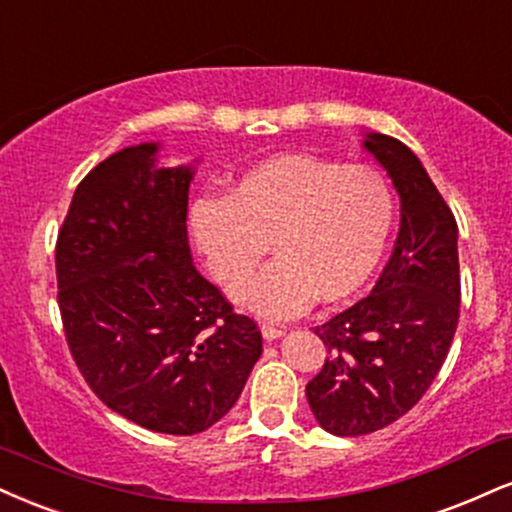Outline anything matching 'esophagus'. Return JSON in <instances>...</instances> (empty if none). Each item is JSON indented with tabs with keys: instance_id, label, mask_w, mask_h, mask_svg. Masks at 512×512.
Segmentation results:
<instances>
[{
	"instance_id": "esophagus-1",
	"label": "esophagus",
	"mask_w": 512,
	"mask_h": 512,
	"mask_svg": "<svg viewBox=\"0 0 512 512\" xmlns=\"http://www.w3.org/2000/svg\"><path fill=\"white\" fill-rule=\"evenodd\" d=\"M260 331H262V336L267 338V341H274V338H281L283 336L281 326H274V324H262Z\"/></svg>"
}]
</instances>
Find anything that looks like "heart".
I'll return each mask as SVG.
<instances>
[{"instance_id": "heart-1", "label": "heart", "mask_w": 512, "mask_h": 512, "mask_svg": "<svg viewBox=\"0 0 512 512\" xmlns=\"http://www.w3.org/2000/svg\"><path fill=\"white\" fill-rule=\"evenodd\" d=\"M197 248L214 279L238 288L267 252L276 260L240 288L264 317H293L362 288L393 226L389 181L372 166L315 155H281L238 178L229 202L200 200L190 214Z\"/></svg>"}]
</instances>
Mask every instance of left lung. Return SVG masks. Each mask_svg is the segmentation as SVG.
I'll use <instances>...</instances> for the list:
<instances>
[{
  "instance_id": "1",
  "label": "left lung",
  "mask_w": 512,
  "mask_h": 512,
  "mask_svg": "<svg viewBox=\"0 0 512 512\" xmlns=\"http://www.w3.org/2000/svg\"><path fill=\"white\" fill-rule=\"evenodd\" d=\"M374 159L400 195V231L367 298L315 334L322 372L305 386L319 427L362 436L389 427L427 393L446 360L460 317L458 224L410 147L367 133Z\"/></svg>"
}]
</instances>
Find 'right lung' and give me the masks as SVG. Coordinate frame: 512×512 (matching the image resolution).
Listing matches in <instances>:
<instances>
[{
  "label": "right lung",
  "instance_id": "obj_1",
  "mask_svg": "<svg viewBox=\"0 0 512 512\" xmlns=\"http://www.w3.org/2000/svg\"><path fill=\"white\" fill-rule=\"evenodd\" d=\"M157 150L126 147L78 183L57 238V298L92 393L150 432L193 436L233 408L262 334L195 269L193 169L157 166Z\"/></svg>",
  "mask_w": 512,
  "mask_h": 512
}]
</instances>
